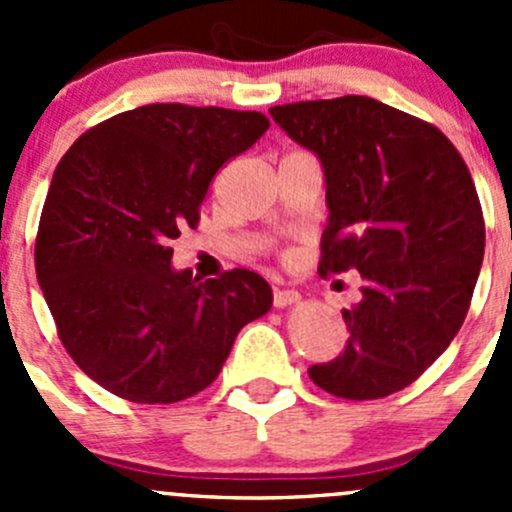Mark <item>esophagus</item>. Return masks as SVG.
<instances>
[{
    "label": "esophagus",
    "instance_id": "1",
    "mask_svg": "<svg viewBox=\"0 0 512 512\" xmlns=\"http://www.w3.org/2000/svg\"><path fill=\"white\" fill-rule=\"evenodd\" d=\"M299 302V292L294 289H275V307L277 309H285L292 307V304Z\"/></svg>",
    "mask_w": 512,
    "mask_h": 512
}]
</instances>
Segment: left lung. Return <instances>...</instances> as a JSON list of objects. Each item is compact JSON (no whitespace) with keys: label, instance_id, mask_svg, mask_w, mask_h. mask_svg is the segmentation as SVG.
Returning <instances> with one entry per match:
<instances>
[{"label":"left lung","instance_id":"obj_1","mask_svg":"<svg viewBox=\"0 0 512 512\" xmlns=\"http://www.w3.org/2000/svg\"><path fill=\"white\" fill-rule=\"evenodd\" d=\"M327 185L322 275L356 270L349 339L314 384L342 399H381L414 384L461 329L485 252L476 185L431 123L369 96L272 106Z\"/></svg>","mask_w":512,"mask_h":512}]
</instances>
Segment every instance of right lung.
Here are the masks:
<instances>
[{"label": "right lung", "instance_id": "1", "mask_svg": "<svg viewBox=\"0 0 512 512\" xmlns=\"http://www.w3.org/2000/svg\"><path fill=\"white\" fill-rule=\"evenodd\" d=\"M270 128L262 113L151 103L86 131L51 178L36 280L66 352L136 404H175L215 381L237 332L272 307L257 272L200 280L170 240L198 225L225 160Z\"/></svg>", "mask_w": 512, "mask_h": 512}]
</instances>
